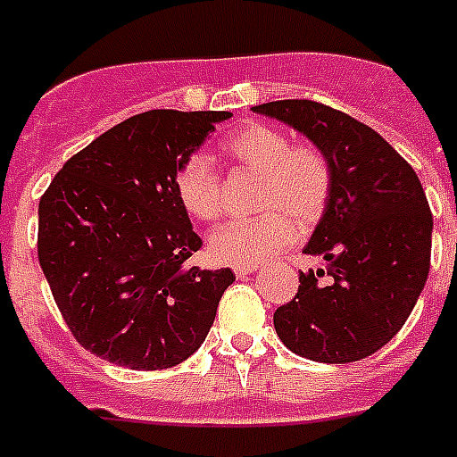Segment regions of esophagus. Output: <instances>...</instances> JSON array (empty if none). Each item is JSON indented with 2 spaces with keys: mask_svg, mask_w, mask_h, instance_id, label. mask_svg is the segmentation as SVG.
<instances>
[{
  "mask_svg": "<svg viewBox=\"0 0 457 457\" xmlns=\"http://www.w3.org/2000/svg\"><path fill=\"white\" fill-rule=\"evenodd\" d=\"M255 267H235V274L239 277V279H244V277H248V274L253 272Z\"/></svg>",
  "mask_w": 457,
  "mask_h": 457,
  "instance_id": "esophagus-1",
  "label": "esophagus"
}]
</instances>
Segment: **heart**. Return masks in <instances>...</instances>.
Masks as SVG:
<instances>
[{
    "label": "heart",
    "instance_id": "b5f03b06",
    "mask_svg": "<svg viewBox=\"0 0 457 457\" xmlns=\"http://www.w3.org/2000/svg\"><path fill=\"white\" fill-rule=\"evenodd\" d=\"M232 170L261 176L255 209L261 216L225 222L209 239L211 258L222 265L255 267L295 244L300 228L326 216L333 195V166L321 147L293 143L274 126L248 124L222 143ZM180 206L196 220H216L225 211V180L206 154L185 157L173 176Z\"/></svg>",
    "mask_w": 457,
    "mask_h": 457
}]
</instances>
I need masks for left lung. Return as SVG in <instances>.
<instances>
[{"instance_id": "1", "label": "left lung", "mask_w": 457, "mask_h": 457, "mask_svg": "<svg viewBox=\"0 0 457 457\" xmlns=\"http://www.w3.org/2000/svg\"><path fill=\"white\" fill-rule=\"evenodd\" d=\"M253 112L305 133L333 166L331 204L305 246L326 270L298 274L295 298L274 312L277 336L312 361L370 357L399 333L428 281L432 211L420 180L380 133L324 103L274 100Z\"/></svg>"}]
</instances>
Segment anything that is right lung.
<instances>
[{
	"instance_id": "1",
	"label": "right lung",
	"mask_w": 457,
	"mask_h": 457,
	"mask_svg": "<svg viewBox=\"0 0 457 457\" xmlns=\"http://www.w3.org/2000/svg\"><path fill=\"white\" fill-rule=\"evenodd\" d=\"M229 112L133 114L62 164L39 199L37 255L74 340L131 370L195 354L235 281L202 270L173 176Z\"/></svg>"
}]
</instances>
